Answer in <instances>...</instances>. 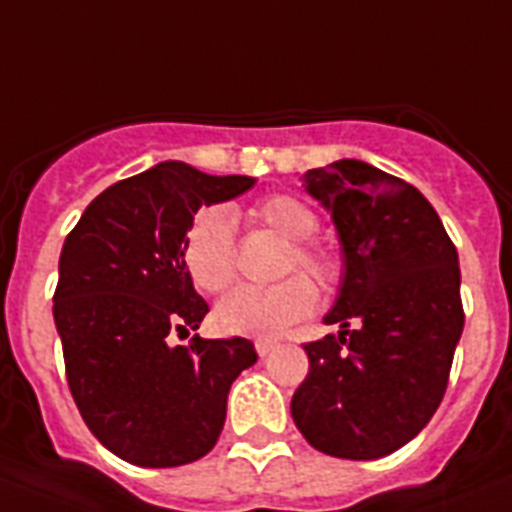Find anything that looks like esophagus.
<instances>
[{
	"instance_id": "obj_1",
	"label": "esophagus",
	"mask_w": 512,
	"mask_h": 512,
	"mask_svg": "<svg viewBox=\"0 0 512 512\" xmlns=\"http://www.w3.org/2000/svg\"><path fill=\"white\" fill-rule=\"evenodd\" d=\"M275 348H278V342H275V340H265V337H260V340L255 342V350H257V355H260V358H268V355L273 353Z\"/></svg>"
}]
</instances>
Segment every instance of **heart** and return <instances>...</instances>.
<instances>
[{"label":"heart","mask_w":512,"mask_h":512,"mask_svg":"<svg viewBox=\"0 0 512 512\" xmlns=\"http://www.w3.org/2000/svg\"><path fill=\"white\" fill-rule=\"evenodd\" d=\"M252 226L270 231L288 242L283 252L281 273H306L322 288H332L340 278V265L327 250L311 244L317 231V216L304 201L293 195L275 193L257 201L247 211ZM185 268L201 291L219 293L237 275V244L234 221L224 208H208L190 226L185 237ZM317 304V291L304 275H291L273 286H242L216 306V327L226 335L275 337L286 327L306 317Z\"/></svg>","instance_id":"1"}]
</instances>
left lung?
<instances>
[{"instance_id":"8db88e82","label":"left lung","mask_w":512,"mask_h":512,"mask_svg":"<svg viewBox=\"0 0 512 512\" xmlns=\"http://www.w3.org/2000/svg\"><path fill=\"white\" fill-rule=\"evenodd\" d=\"M301 180L330 211L342 281L324 317L340 332L304 345L293 422L317 451L381 459L410 443L446 394L464 330L459 255L428 198L373 164L340 159Z\"/></svg>"}]
</instances>
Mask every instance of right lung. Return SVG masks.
I'll return each instance as SVG.
<instances>
[{"mask_svg": "<svg viewBox=\"0 0 512 512\" xmlns=\"http://www.w3.org/2000/svg\"><path fill=\"white\" fill-rule=\"evenodd\" d=\"M252 185L159 162L102 190L66 237L53 293L66 381L92 435L128 464L167 469L206 456L231 381L257 361L244 337L167 342L208 314L182 257L193 216Z\"/></svg>", "mask_w": 512, "mask_h": 512, "instance_id": "add662e5", "label": "right lung"}]
</instances>
